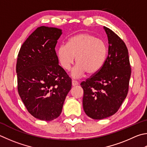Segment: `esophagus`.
<instances>
[{
    "instance_id": "1",
    "label": "esophagus",
    "mask_w": 147,
    "mask_h": 147,
    "mask_svg": "<svg viewBox=\"0 0 147 147\" xmlns=\"http://www.w3.org/2000/svg\"><path fill=\"white\" fill-rule=\"evenodd\" d=\"M78 84V82H77L76 80H72V85L73 86H75V85H77Z\"/></svg>"
}]
</instances>
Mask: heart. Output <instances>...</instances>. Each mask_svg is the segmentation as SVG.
Returning <instances> with one entry per match:
<instances>
[{"label": "heart", "mask_w": 147, "mask_h": 147, "mask_svg": "<svg viewBox=\"0 0 147 147\" xmlns=\"http://www.w3.org/2000/svg\"><path fill=\"white\" fill-rule=\"evenodd\" d=\"M108 54L105 41L89 33H82L69 40L68 44H62L57 51L61 65L70 69L76 57L77 65L72 71V76L80 77L87 73L92 75L102 68Z\"/></svg>", "instance_id": "obj_1"}]
</instances>
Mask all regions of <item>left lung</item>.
Segmentation results:
<instances>
[{
  "mask_svg": "<svg viewBox=\"0 0 147 147\" xmlns=\"http://www.w3.org/2000/svg\"><path fill=\"white\" fill-rule=\"evenodd\" d=\"M104 29L109 44L105 63L97 73L80 84L84 110L94 119L108 118L118 111L129 91L131 74L125 42L111 29L105 26Z\"/></svg>",
  "mask_w": 147,
  "mask_h": 147,
  "instance_id": "obj_1",
  "label": "left lung"
}]
</instances>
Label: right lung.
<instances>
[{
    "label": "right lung",
    "mask_w": 147,
    "mask_h": 147,
    "mask_svg": "<svg viewBox=\"0 0 147 147\" xmlns=\"http://www.w3.org/2000/svg\"><path fill=\"white\" fill-rule=\"evenodd\" d=\"M62 30L41 26L21 46L16 72L19 96L28 111L37 119L51 121L62 111L71 89V78L58 65L55 51Z\"/></svg>",
    "instance_id": "right-lung-1"
}]
</instances>
